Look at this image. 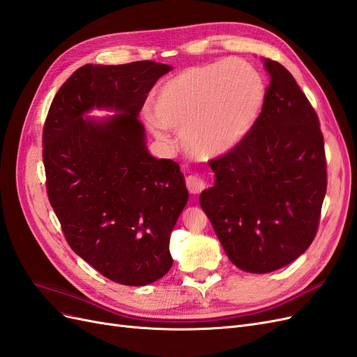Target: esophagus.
Listing matches in <instances>:
<instances>
[{
  "label": "esophagus",
  "instance_id": "esophagus-1",
  "mask_svg": "<svg viewBox=\"0 0 357 357\" xmlns=\"http://www.w3.org/2000/svg\"><path fill=\"white\" fill-rule=\"evenodd\" d=\"M186 186L190 193H193V195H198V193H201L205 189V186H207V183H205V180L201 176L190 174L186 178Z\"/></svg>",
  "mask_w": 357,
  "mask_h": 357
}]
</instances>
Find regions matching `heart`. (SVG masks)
<instances>
[{"instance_id":"obj_1","label":"heart","mask_w":357,"mask_h":357,"mask_svg":"<svg viewBox=\"0 0 357 357\" xmlns=\"http://www.w3.org/2000/svg\"><path fill=\"white\" fill-rule=\"evenodd\" d=\"M262 75L250 63L225 59L190 67L162 83L144 121L158 139L181 131L186 152L198 159L231 153L252 131L265 102Z\"/></svg>"}]
</instances>
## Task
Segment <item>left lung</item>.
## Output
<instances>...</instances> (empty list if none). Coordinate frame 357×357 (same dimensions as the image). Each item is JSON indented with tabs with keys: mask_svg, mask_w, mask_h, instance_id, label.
Segmentation results:
<instances>
[{
	"mask_svg": "<svg viewBox=\"0 0 357 357\" xmlns=\"http://www.w3.org/2000/svg\"><path fill=\"white\" fill-rule=\"evenodd\" d=\"M271 77L253 129L231 153L210 162L214 186L199 204L229 261L266 274L312 243L326 193L319 117L282 63L262 58Z\"/></svg>",
	"mask_w": 357,
	"mask_h": 357,
	"instance_id": "8db88e82",
	"label": "left lung"
}]
</instances>
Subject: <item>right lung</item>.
I'll list each match as a JSON object with an SVG mask.
<instances>
[{
	"instance_id": "right-lung-1",
	"label": "right lung",
	"mask_w": 357,
	"mask_h": 357,
	"mask_svg": "<svg viewBox=\"0 0 357 357\" xmlns=\"http://www.w3.org/2000/svg\"><path fill=\"white\" fill-rule=\"evenodd\" d=\"M167 63L83 66L61 86L43 129L47 195L73 250L125 286L172 266L169 236L189 192L178 164L149 153L138 121ZM92 109L114 115L93 118Z\"/></svg>"
}]
</instances>
